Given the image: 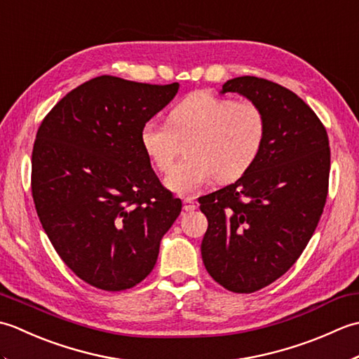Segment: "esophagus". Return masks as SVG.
<instances>
[{
    "label": "esophagus",
    "instance_id": "1",
    "mask_svg": "<svg viewBox=\"0 0 359 359\" xmlns=\"http://www.w3.org/2000/svg\"><path fill=\"white\" fill-rule=\"evenodd\" d=\"M197 208V202H194L191 197H187L184 199V210L185 211H194Z\"/></svg>",
    "mask_w": 359,
    "mask_h": 359
}]
</instances>
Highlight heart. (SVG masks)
Returning <instances> with one entry per match:
<instances>
[{
    "instance_id": "1",
    "label": "heart",
    "mask_w": 359,
    "mask_h": 359,
    "mask_svg": "<svg viewBox=\"0 0 359 359\" xmlns=\"http://www.w3.org/2000/svg\"><path fill=\"white\" fill-rule=\"evenodd\" d=\"M264 109L251 100H238L207 90L185 97L168 114V123L148 120L140 143L158 171H170L181 143L187 157L166 177L182 196L194 194L211 180L233 182L256 163L266 139Z\"/></svg>"
}]
</instances>
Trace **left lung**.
<instances>
[{"mask_svg":"<svg viewBox=\"0 0 359 359\" xmlns=\"http://www.w3.org/2000/svg\"><path fill=\"white\" fill-rule=\"evenodd\" d=\"M266 117L261 156L231 185L199 199L208 219L202 259L210 276L234 293L280 278L313 236L329 193L330 147L323 121L292 90L265 79L228 80Z\"/></svg>","mask_w":359,"mask_h":359,"instance_id":"8db88e82","label":"left lung"}]
</instances>
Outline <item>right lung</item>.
<instances>
[{
	"instance_id": "right-lung-1",
	"label": "right lung",
	"mask_w": 359,
	"mask_h": 359,
	"mask_svg": "<svg viewBox=\"0 0 359 359\" xmlns=\"http://www.w3.org/2000/svg\"><path fill=\"white\" fill-rule=\"evenodd\" d=\"M179 83L112 75L66 94L41 121L32 151L36 215L63 262L95 288L121 292L154 269L182 210L151 168L140 129Z\"/></svg>"
}]
</instances>
